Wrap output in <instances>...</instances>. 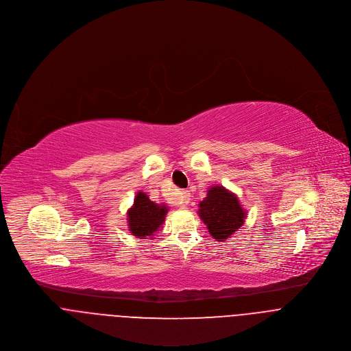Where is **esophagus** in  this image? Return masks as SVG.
I'll return each mask as SVG.
<instances>
[{
    "label": "esophagus",
    "instance_id": "34e87169",
    "mask_svg": "<svg viewBox=\"0 0 351 351\" xmlns=\"http://www.w3.org/2000/svg\"><path fill=\"white\" fill-rule=\"evenodd\" d=\"M189 202H190V193L184 190V191L180 193V206L184 208Z\"/></svg>",
    "mask_w": 351,
    "mask_h": 351
}]
</instances>
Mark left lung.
<instances>
[{"label": "left lung", "instance_id": "8db88e82", "mask_svg": "<svg viewBox=\"0 0 351 351\" xmlns=\"http://www.w3.org/2000/svg\"><path fill=\"white\" fill-rule=\"evenodd\" d=\"M198 206L201 219L217 241L230 237L244 223L247 217L237 195L222 186L210 187L206 198Z\"/></svg>", "mask_w": 351, "mask_h": 351}]
</instances>
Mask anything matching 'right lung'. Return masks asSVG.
Instances as JSON below:
<instances>
[{"mask_svg":"<svg viewBox=\"0 0 351 351\" xmlns=\"http://www.w3.org/2000/svg\"><path fill=\"white\" fill-rule=\"evenodd\" d=\"M168 208L157 205L149 199L145 193H137L133 206L128 211V225L133 236L146 239L154 236L158 228L165 221Z\"/></svg>","mask_w":351,"mask_h":351,"instance_id":"obj_1","label":"right lung"}]
</instances>
